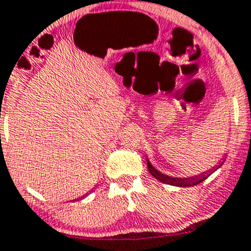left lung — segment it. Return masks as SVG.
I'll list each match as a JSON object with an SVG mask.
<instances>
[{
  "mask_svg": "<svg viewBox=\"0 0 251 251\" xmlns=\"http://www.w3.org/2000/svg\"><path fill=\"white\" fill-rule=\"evenodd\" d=\"M221 166L222 163L221 165H218L217 168H219ZM147 167H149L150 173H151L156 179L163 182V183H167V184H171V186H177V187H191V186H196V184H200L201 182H203L205 178L209 177L210 173H213L215 171L214 170L213 172L212 171H208V172L203 173V175L194 176V177H188V178H177V177L175 178V177H170V176L167 175H163V173H161L160 171L156 170V168L149 162V160H147Z\"/></svg>",
  "mask_w": 251,
  "mask_h": 251,
  "instance_id": "obj_1",
  "label": "left lung"
}]
</instances>
